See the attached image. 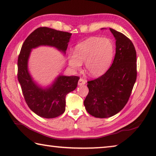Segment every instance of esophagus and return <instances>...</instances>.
I'll use <instances>...</instances> for the list:
<instances>
[{
  "instance_id": "1",
  "label": "esophagus",
  "mask_w": 156,
  "mask_h": 156,
  "mask_svg": "<svg viewBox=\"0 0 156 156\" xmlns=\"http://www.w3.org/2000/svg\"><path fill=\"white\" fill-rule=\"evenodd\" d=\"M86 83V81L81 78V79H80V80H79V81H78V85L79 86H83V85H85Z\"/></svg>"
}]
</instances>
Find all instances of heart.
<instances>
[{
    "label": "heart",
    "mask_w": 156,
    "mask_h": 156,
    "mask_svg": "<svg viewBox=\"0 0 156 156\" xmlns=\"http://www.w3.org/2000/svg\"><path fill=\"white\" fill-rule=\"evenodd\" d=\"M115 46L112 40L106 37H91L75 48V53L68 55V64L74 70H80L85 62L90 75L100 76L110 67L113 61Z\"/></svg>",
    "instance_id": "b5f03b06"
}]
</instances>
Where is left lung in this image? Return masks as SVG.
I'll use <instances>...</instances> for the list:
<instances>
[{
  "label": "left lung",
  "mask_w": 156,
  "mask_h": 156,
  "mask_svg": "<svg viewBox=\"0 0 156 156\" xmlns=\"http://www.w3.org/2000/svg\"><path fill=\"white\" fill-rule=\"evenodd\" d=\"M116 40L112 64L104 75L88 81L89 92L83 104L96 118H108L119 113L129 100L136 80V52L124 34L110 29Z\"/></svg>",
  "instance_id": "left-lung-1"
}]
</instances>
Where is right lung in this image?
I'll list each match as a JSON object with an SVG mask.
<instances>
[{"label":"right lung","instance_id":"obj_1","mask_svg":"<svg viewBox=\"0 0 156 156\" xmlns=\"http://www.w3.org/2000/svg\"><path fill=\"white\" fill-rule=\"evenodd\" d=\"M72 34L40 27L30 34L22 46L18 59V80L29 108L40 117L53 119L65 111L66 96L77 86L79 76L59 75L51 85L42 87L30 74L28 62L33 48L54 47L65 55Z\"/></svg>","mask_w":156,"mask_h":156}]
</instances>
